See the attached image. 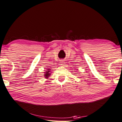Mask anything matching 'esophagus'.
Masks as SVG:
<instances>
[{
    "label": "esophagus",
    "instance_id": "1",
    "mask_svg": "<svg viewBox=\"0 0 122 122\" xmlns=\"http://www.w3.org/2000/svg\"><path fill=\"white\" fill-rule=\"evenodd\" d=\"M64 64H65V63L63 61H61V62H60V65H61V66H64Z\"/></svg>",
    "mask_w": 122,
    "mask_h": 122
}]
</instances>
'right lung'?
<instances>
[{"instance_id": "add662e5", "label": "right lung", "mask_w": 122, "mask_h": 122, "mask_svg": "<svg viewBox=\"0 0 122 122\" xmlns=\"http://www.w3.org/2000/svg\"><path fill=\"white\" fill-rule=\"evenodd\" d=\"M49 69H47V71H46V72L45 73V77H46L45 78H47V77H49V76L50 75V71H49Z\"/></svg>"}]
</instances>
